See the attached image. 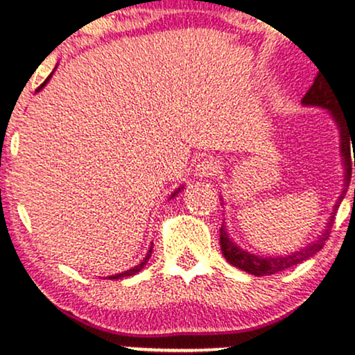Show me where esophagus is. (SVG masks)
I'll list each match as a JSON object with an SVG mask.
<instances>
[{
    "label": "esophagus",
    "mask_w": 355,
    "mask_h": 355,
    "mask_svg": "<svg viewBox=\"0 0 355 355\" xmlns=\"http://www.w3.org/2000/svg\"><path fill=\"white\" fill-rule=\"evenodd\" d=\"M218 172H220V162L214 157L200 158V160L197 162V165H195V170H193L195 177H198V178L211 177V175H215Z\"/></svg>",
    "instance_id": "obj_1"
}]
</instances>
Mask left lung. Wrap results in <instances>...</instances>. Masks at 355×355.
Wrapping results in <instances>:
<instances>
[{
	"label": "left lung",
	"mask_w": 355,
	"mask_h": 355,
	"mask_svg": "<svg viewBox=\"0 0 355 355\" xmlns=\"http://www.w3.org/2000/svg\"><path fill=\"white\" fill-rule=\"evenodd\" d=\"M302 105L304 107H319V108L327 110L329 115L332 116V120L336 121L337 128H339L340 157H342V164H344V172H345L344 173V190H342L340 197L337 198L331 217H329L327 223H325L324 230H322L319 239H317L315 242L309 243L307 247L299 248V250L294 252V254H291V255L263 257V255H255V254H252V252L243 250L242 247L237 245V243L230 239L229 232H227V229H225V223H222V227H220V248H222V254L227 259V262L232 263L234 267L240 268V270L247 272V274H252L257 277L272 275V274H277V272H282V270H285V268H288L292 266H297V263L304 262V260L311 259L312 255H315L317 252H319L320 248L325 245L329 235H331L334 218H336L337 210H339L340 202L344 200L345 191H347V187L350 183V175H352V162L355 166V155H354V160H352V157H350V146L349 145L350 144L354 145L355 133L352 135V133H350V130L347 132V123H345V118L340 112V110L344 108V105H342L340 100L337 98L336 92L331 88V85L327 83V80H325L324 76L322 75L315 76L312 87L309 88V92L305 93V96L302 98Z\"/></svg>",
	"instance_id": "8db88e82"
}]
</instances>
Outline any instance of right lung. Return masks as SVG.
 I'll use <instances>...</instances> for the list:
<instances>
[{"instance_id":"obj_1","label":"right lung","mask_w":355,"mask_h":355,"mask_svg":"<svg viewBox=\"0 0 355 355\" xmlns=\"http://www.w3.org/2000/svg\"><path fill=\"white\" fill-rule=\"evenodd\" d=\"M53 73H55V70H53ZM53 73H51V75L50 76H48V78L46 80H44V83L42 85V87H40L38 89H36V92H40V89H42L43 87H44V85H46L48 83V81H50V78H51V76H53ZM183 190V187H180V189H177V190H175L173 191V193H172V197H170V198H173L175 197V195H177L178 193V191H182ZM152 245H153V243H152ZM150 257H152V247H150V250L148 252H146V255H145V259L144 260H141V262L140 263H138V266H135V267H133V268H130V270H125V272H121V274H115V275H110V277H107V279H110V280H118V279H123V277H132V275H135V274H138V272H140L141 270V268H144L145 266H146V262H148V259H150Z\"/></svg>"}]
</instances>
